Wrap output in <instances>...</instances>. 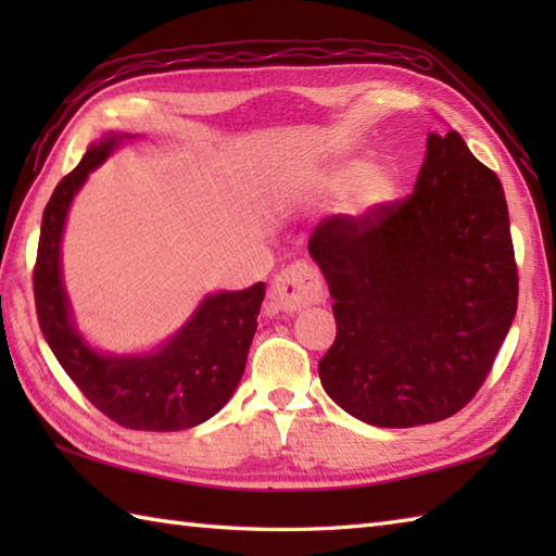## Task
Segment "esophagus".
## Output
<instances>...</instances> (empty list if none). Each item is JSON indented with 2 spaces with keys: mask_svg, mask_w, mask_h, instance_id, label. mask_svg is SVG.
I'll use <instances>...</instances> for the list:
<instances>
[{
  "mask_svg": "<svg viewBox=\"0 0 556 556\" xmlns=\"http://www.w3.org/2000/svg\"><path fill=\"white\" fill-rule=\"evenodd\" d=\"M269 299L277 308L287 313H296L308 308V305L323 303L325 301V287L320 279V271H317L311 263L299 260V263H291L285 267L271 281Z\"/></svg>",
  "mask_w": 556,
  "mask_h": 556,
  "instance_id": "1",
  "label": "esophagus"
}]
</instances>
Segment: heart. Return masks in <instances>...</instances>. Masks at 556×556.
I'll return each mask as SVG.
<instances>
[{
    "label": "heart",
    "mask_w": 556,
    "mask_h": 556,
    "mask_svg": "<svg viewBox=\"0 0 556 556\" xmlns=\"http://www.w3.org/2000/svg\"><path fill=\"white\" fill-rule=\"evenodd\" d=\"M313 191L320 198H339L351 191V207L356 212H377L399 195V174L384 164L346 160L315 176Z\"/></svg>",
    "instance_id": "b5f03b06"
}]
</instances>
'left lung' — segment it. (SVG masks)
Instances as JSON below:
<instances>
[{"label":"left lung","mask_w":556,"mask_h":556,"mask_svg":"<svg viewBox=\"0 0 556 556\" xmlns=\"http://www.w3.org/2000/svg\"><path fill=\"white\" fill-rule=\"evenodd\" d=\"M308 251L337 317L317 372L341 408L413 428L476 396L514 323L518 275L504 188L464 138L430 134L406 200L323 219Z\"/></svg>","instance_id":"left-lung-1"}]
</instances>
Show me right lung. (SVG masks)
Returning a JSON list of instances; mask_svg holds the SVG:
<instances>
[{"label": "right lung", "instance_id": "1", "mask_svg": "<svg viewBox=\"0 0 556 556\" xmlns=\"http://www.w3.org/2000/svg\"><path fill=\"white\" fill-rule=\"evenodd\" d=\"M124 138L134 136L108 134L96 140L78 167L56 184L42 215L33 269L35 308L59 365L104 416L131 430H188L215 416L239 387L265 285L210 293L179 332L140 356L102 353L80 337L62 279V233L71 200Z\"/></svg>", "mask_w": 556, "mask_h": 556}]
</instances>
